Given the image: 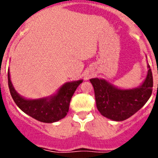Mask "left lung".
Masks as SVG:
<instances>
[{
	"mask_svg": "<svg viewBox=\"0 0 158 158\" xmlns=\"http://www.w3.org/2000/svg\"><path fill=\"white\" fill-rule=\"evenodd\" d=\"M148 71L143 83L132 89H118L105 79H90L99 112L110 120L122 121L141 109L152 95L153 86L149 64H148Z\"/></svg>",
	"mask_w": 158,
	"mask_h": 158,
	"instance_id": "8db88e82",
	"label": "left lung"
}]
</instances>
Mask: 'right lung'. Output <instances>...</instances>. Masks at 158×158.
Instances as JSON below:
<instances>
[{
    "mask_svg": "<svg viewBox=\"0 0 158 158\" xmlns=\"http://www.w3.org/2000/svg\"><path fill=\"white\" fill-rule=\"evenodd\" d=\"M82 82L83 80H77L65 83L56 94L49 98L26 99L15 91L8 71L9 89L14 102L27 115L44 123L56 122L67 115L72 96Z\"/></svg>",
    "mask_w": 158,
    "mask_h": 158,
    "instance_id": "right-lung-1",
    "label": "right lung"
}]
</instances>
